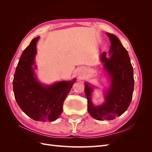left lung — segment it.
<instances>
[{
    "label": "left lung",
    "mask_w": 152,
    "mask_h": 152,
    "mask_svg": "<svg viewBox=\"0 0 152 152\" xmlns=\"http://www.w3.org/2000/svg\"><path fill=\"white\" fill-rule=\"evenodd\" d=\"M111 46L108 59L104 52L101 55V61L111 79V85L104 94L105 102L96 107L91 101L93 87L85 84V93L87 99V110L92 117L98 121L113 120L121 116L129 106L134 90L133 68L127 50L115 35L107 33Z\"/></svg>",
    "instance_id": "obj_1"
}]
</instances>
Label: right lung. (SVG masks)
<instances>
[{
  "label": "right lung",
  "instance_id": "right-lung-1",
  "mask_svg": "<svg viewBox=\"0 0 152 152\" xmlns=\"http://www.w3.org/2000/svg\"><path fill=\"white\" fill-rule=\"evenodd\" d=\"M39 39L32 40L21 54L14 75L13 91L18 104L28 117L36 121L53 122L62 113L64 101L76 79L50 86L40 83L32 66Z\"/></svg>",
  "mask_w": 152,
  "mask_h": 152
}]
</instances>
